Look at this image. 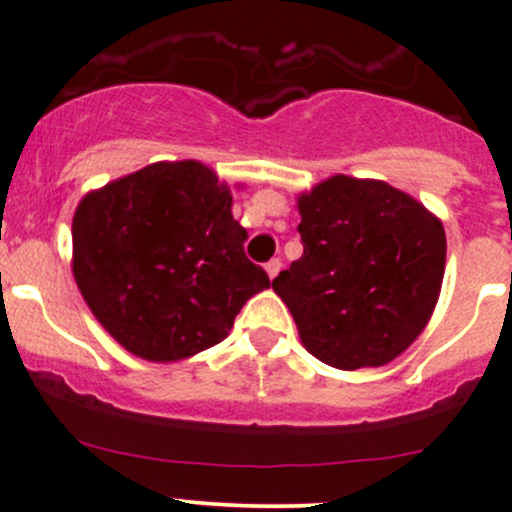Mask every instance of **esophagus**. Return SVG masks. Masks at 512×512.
<instances>
[{
    "label": "esophagus",
    "mask_w": 512,
    "mask_h": 512,
    "mask_svg": "<svg viewBox=\"0 0 512 512\" xmlns=\"http://www.w3.org/2000/svg\"><path fill=\"white\" fill-rule=\"evenodd\" d=\"M281 268H283V263H281V258H271V261L266 263V273H268V278H276L278 273H281Z\"/></svg>",
    "instance_id": "1"
}]
</instances>
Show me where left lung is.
Here are the masks:
<instances>
[{
    "instance_id": "1",
    "label": "left lung",
    "mask_w": 512,
    "mask_h": 512,
    "mask_svg": "<svg viewBox=\"0 0 512 512\" xmlns=\"http://www.w3.org/2000/svg\"><path fill=\"white\" fill-rule=\"evenodd\" d=\"M303 256L273 278L313 357L382 367L421 335L446 268V231L412 194L333 175L298 194Z\"/></svg>"
}]
</instances>
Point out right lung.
I'll list each match as a JSON object with an SVG mask.
<instances>
[{
	"label": "right lung",
	"instance_id": "add662e5",
	"mask_svg": "<svg viewBox=\"0 0 512 512\" xmlns=\"http://www.w3.org/2000/svg\"><path fill=\"white\" fill-rule=\"evenodd\" d=\"M231 204L229 184L197 160L152 162L78 202L73 278L135 357L179 362L217 345L246 300L271 288Z\"/></svg>",
	"mask_w": 512,
	"mask_h": 512
}]
</instances>
